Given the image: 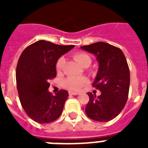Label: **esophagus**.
Returning a JSON list of instances; mask_svg holds the SVG:
<instances>
[{"label": "esophagus", "mask_w": 148, "mask_h": 148, "mask_svg": "<svg viewBox=\"0 0 148 148\" xmlns=\"http://www.w3.org/2000/svg\"><path fill=\"white\" fill-rule=\"evenodd\" d=\"M69 95H78V92H73V91H69Z\"/></svg>", "instance_id": "1"}]
</instances>
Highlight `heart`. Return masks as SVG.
Returning a JSON list of instances; mask_svg holds the SVG:
<instances>
[{"instance_id":"heart-1","label":"heart","mask_w":148,"mask_h":148,"mask_svg":"<svg viewBox=\"0 0 148 148\" xmlns=\"http://www.w3.org/2000/svg\"><path fill=\"white\" fill-rule=\"evenodd\" d=\"M73 58L81 66L84 65H90L91 63V59L87 53H75ZM65 58H60L58 59L56 64V71L58 73L62 71L63 68L64 67ZM88 83V80L84 77H70L65 79L64 81V85L68 90H80L84 86L87 85Z\"/></svg>"}]
</instances>
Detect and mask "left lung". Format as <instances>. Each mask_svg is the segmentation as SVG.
<instances>
[{"label": "left lung", "mask_w": 148, "mask_h": 148, "mask_svg": "<svg viewBox=\"0 0 148 148\" xmlns=\"http://www.w3.org/2000/svg\"><path fill=\"white\" fill-rule=\"evenodd\" d=\"M81 48L96 56L99 68L92 85L101 92L98 97L88 93L86 114L96 121H109L121 112L128 97L130 71L125 56L120 48L104 42Z\"/></svg>", "instance_id": "1"}]
</instances>
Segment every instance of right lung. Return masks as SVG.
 Returning a JSON list of instances; mask_svg holds the SVG:
<instances>
[{
	"label": "right lung",
	"instance_id": "1",
	"mask_svg": "<svg viewBox=\"0 0 148 148\" xmlns=\"http://www.w3.org/2000/svg\"><path fill=\"white\" fill-rule=\"evenodd\" d=\"M74 47L38 40L24 50L17 62L16 81L20 101L28 117L40 124L55 121L62 113L68 92L48 91L49 81L57 75L56 63Z\"/></svg>",
	"mask_w": 148,
	"mask_h": 148
}]
</instances>
